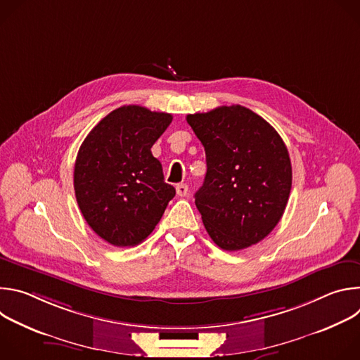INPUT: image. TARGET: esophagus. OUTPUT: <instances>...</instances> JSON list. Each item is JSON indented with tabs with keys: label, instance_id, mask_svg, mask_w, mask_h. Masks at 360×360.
<instances>
[{
	"label": "esophagus",
	"instance_id": "1",
	"mask_svg": "<svg viewBox=\"0 0 360 360\" xmlns=\"http://www.w3.org/2000/svg\"><path fill=\"white\" fill-rule=\"evenodd\" d=\"M176 193H178L179 196H186V193H188V185H186V184H178V185H176Z\"/></svg>",
	"mask_w": 360,
	"mask_h": 360
}]
</instances>
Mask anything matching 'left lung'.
Wrapping results in <instances>:
<instances>
[{"label": "left lung", "mask_w": 360, "mask_h": 360, "mask_svg": "<svg viewBox=\"0 0 360 360\" xmlns=\"http://www.w3.org/2000/svg\"><path fill=\"white\" fill-rule=\"evenodd\" d=\"M207 153L195 205L212 240L240 250L266 238L281 221L292 188L289 152L262 117L242 105L189 114Z\"/></svg>", "instance_id": "left-lung-1"}]
</instances>
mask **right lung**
<instances>
[{"instance_id": "obj_1", "label": "right lung", "mask_w": 360, "mask_h": 360, "mask_svg": "<svg viewBox=\"0 0 360 360\" xmlns=\"http://www.w3.org/2000/svg\"><path fill=\"white\" fill-rule=\"evenodd\" d=\"M171 122V114L124 105L102 118L78 150V207L91 229L114 246L146 239L175 196L150 152Z\"/></svg>"}]
</instances>
